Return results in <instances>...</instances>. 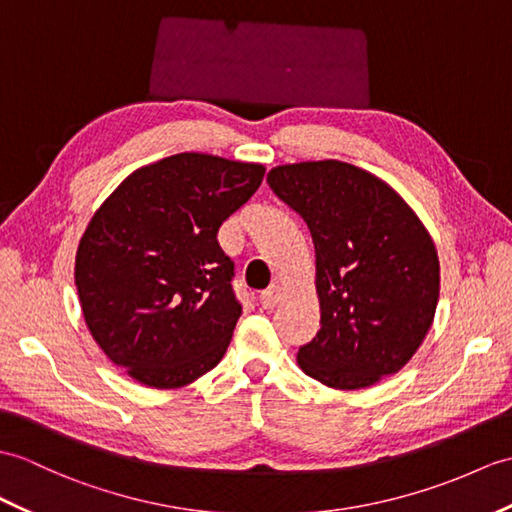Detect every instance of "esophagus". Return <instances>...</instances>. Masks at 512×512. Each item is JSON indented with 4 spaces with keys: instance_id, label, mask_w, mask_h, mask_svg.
I'll list each match as a JSON object with an SVG mask.
<instances>
[{
    "instance_id": "34e87169",
    "label": "esophagus",
    "mask_w": 512,
    "mask_h": 512,
    "mask_svg": "<svg viewBox=\"0 0 512 512\" xmlns=\"http://www.w3.org/2000/svg\"><path fill=\"white\" fill-rule=\"evenodd\" d=\"M279 301H281V288H277V285H272V288L259 294V305L264 307V310H272Z\"/></svg>"
}]
</instances>
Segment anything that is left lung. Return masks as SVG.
I'll return each instance as SVG.
<instances>
[{"mask_svg":"<svg viewBox=\"0 0 512 512\" xmlns=\"http://www.w3.org/2000/svg\"><path fill=\"white\" fill-rule=\"evenodd\" d=\"M268 185L303 218L316 248L320 329L299 347L303 373L355 390L401 371L432 327L441 279L417 213L342 161L281 165Z\"/></svg>","mask_w":512,"mask_h":512,"instance_id":"obj_1","label":"left lung"}]
</instances>
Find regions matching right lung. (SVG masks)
<instances>
[{
    "label": "right lung",
    "instance_id": "add662e5",
    "mask_svg": "<svg viewBox=\"0 0 512 512\" xmlns=\"http://www.w3.org/2000/svg\"><path fill=\"white\" fill-rule=\"evenodd\" d=\"M264 172L174 154L130 174L95 211L76 253L82 314L100 349L137 382L181 388L227 353L242 303L218 229Z\"/></svg>",
    "mask_w": 512,
    "mask_h": 512
}]
</instances>
